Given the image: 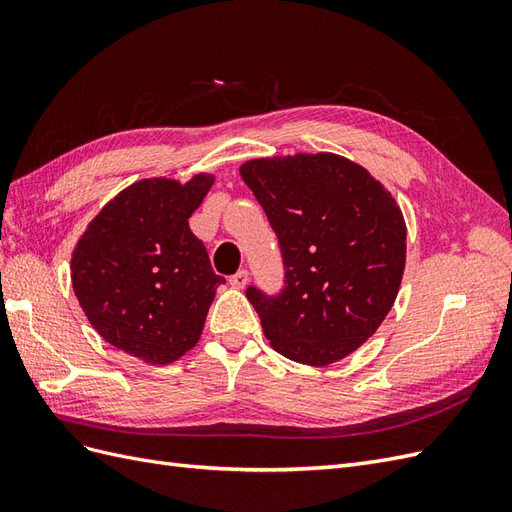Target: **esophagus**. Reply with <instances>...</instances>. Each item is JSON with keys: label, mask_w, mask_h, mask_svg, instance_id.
<instances>
[{"label": "esophagus", "mask_w": 512, "mask_h": 512, "mask_svg": "<svg viewBox=\"0 0 512 512\" xmlns=\"http://www.w3.org/2000/svg\"><path fill=\"white\" fill-rule=\"evenodd\" d=\"M247 282H250V275H247L245 269H243V271H237L235 275L230 277V286H232V288H245Z\"/></svg>", "instance_id": "1"}]
</instances>
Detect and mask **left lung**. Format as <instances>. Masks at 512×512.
Wrapping results in <instances>:
<instances>
[{
  "mask_svg": "<svg viewBox=\"0 0 512 512\" xmlns=\"http://www.w3.org/2000/svg\"><path fill=\"white\" fill-rule=\"evenodd\" d=\"M239 173L280 239L286 286L247 288L273 350L324 367L378 331L406 269V220L367 168L337 153L243 162Z\"/></svg>",
  "mask_w": 512,
  "mask_h": 512,
  "instance_id": "left-lung-1",
  "label": "left lung"
}]
</instances>
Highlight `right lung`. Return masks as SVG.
<instances>
[{"label":"right lung","instance_id":"right-lung-1","mask_svg":"<svg viewBox=\"0 0 512 512\" xmlns=\"http://www.w3.org/2000/svg\"><path fill=\"white\" fill-rule=\"evenodd\" d=\"M215 175L141 179L100 209L72 252V288L108 344L149 365H168L203 333L215 290L205 245L190 215Z\"/></svg>","mask_w":512,"mask_h":512}]
</instances>
